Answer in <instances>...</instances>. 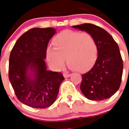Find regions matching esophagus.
Returning a JSON list of instances; mask_svg holds the SVG:
<instances>
[{"mask_svg":"<svg viewBox=\"0 0 129 129\" xmlns=\"http://www.w3.org/2000/svg\"><path fill=\"white\" fill-rule=\"evenodd\" d=\"M64 77L65 78H67V77H69L70 76H71V74H68V73H64L63 74Z\"/></svg>","mask_w":129,"mask_h":129,"instance_id":"obj_1","label":"esophagus"}]
</instances>
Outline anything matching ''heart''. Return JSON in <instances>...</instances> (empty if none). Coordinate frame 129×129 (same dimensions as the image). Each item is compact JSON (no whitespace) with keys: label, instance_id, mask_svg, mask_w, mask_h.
Instances as JSON below:
<instances>
[{"label":"heart","instance_id":"1","mask_svg":"<svg viewBox=\"0 0 129 129\" xmlns=\"http://www.w3.org/2000/svg\"><path fill=\"white\" fill-rule=\"evenodd\" d=\"M53 47H48L46 57L54 69L59 70L65 62L79 72L89 70L98 58V46L94 36L88 32L67 29L53 39Z\"/></svg>","mask_w":129,"mask_h":129}]
</instances>
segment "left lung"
<instances>
[{
    "label": "left lung",
    "instance_id": "obj_1",
    "mask_svg": "<svg viewBox=\"0 0 129 129\" xmlns=\"http://www.w3.org/2000/svg\"><path fill=\"white\" fill-rule=\"evenodd\" d=\"M73 28L92 34L98 50L94 67L82 75L81 90L90 100H107L118 90L121 82L123 64L119 46L113 37L100 26L85 23Z\"/></svg>",
    "mask_w": 129,
    "mask_h": 129
}]
</instances>
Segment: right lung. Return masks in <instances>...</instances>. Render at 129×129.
<instances>
[{"label": "right lung", "instance_id": "1", "mask_svg": "<svg viewBox=\"0 0 129 129\" xmlns=\"http://www.w3.org/2000/svg\"><path fill=\"white\" fill-rule=\"evenodd\" d=\"M55 31L52 28H31L19 37L10 53L11 86L18 100L33 108L52 105L64 79L62 73L46 70L44 61L48 44Z\"/></svg>", "mask_w": 129, "mask_h": 129}]
</instances>
